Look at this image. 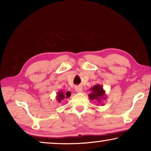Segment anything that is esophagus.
I'll list each match as a JSON object with an SVG mask.
<instances>
[{"label":"esophagus","mask_w":151,"mask_h":151,"mask_svg":"<svg viewBox=\"0 0 151 151\" xmlns=\"http://www.w3.org/2000/svg\"><path fill=\"white\" fill-rule=\"evenodd\" d=\"M75 91H76V92H77V93H81V92L83 91V88H82L80 86H76V87L75 88Z\"/></svg>","instance_id":"obj_1"}]
</instances>
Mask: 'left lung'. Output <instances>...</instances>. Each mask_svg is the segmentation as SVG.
<instances>
[{"label": "left lung", "mask_w": 151, "mask_h": 151, "mask_svg": "<svg viewBox=\"0 0 151 151\" xmlns=\"http://www.w3.org/2000/svg\"><path fill=\"white\" fill-rule=\"evenodd\" d=\"M90 90L91 91V93L88 94V96L91 101L95 100L98 103H101L103 99H106L104 96H105V91H104L101 85H94Z\"/></svg>", "instance_id": "left-lung-1"}]
</instances>
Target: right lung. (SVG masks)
<instances>
[{"instance_id":"1","label":"right lung","mask_w":151,"mask_h":151,"mask_svg":"<svg viewBox=\"0 0 151 151\" xmlns=\"http://www.w3.org/2000/svg\"><path fill=\"white\" fill-rule=\"evenodd\" d=\"M70 94H71V93L70 91H67V92H66V93H64V92H63V91L58 92V93H57V101H58V103H60L61 101L64 100L65 98L68 99V97H70Z\"/></svg>"}]
</instances>
